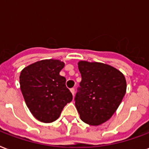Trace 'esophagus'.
Here are the masks:
<instances>
[{
  "label": "esophagus",
  "mask_w": 149,
  "mask_h": 149,
  "mask_svg": "<svg viewBox=\"0 0 149 149\" xmlns=\"http://www.w3.org/2000/svg\"><path fill=\"white\" fill-rule=\"evenodd\" d=\"M70 91H71V93H72V95H74V94H75V89H74V88H71V89H70Z\"/></svg>",
  "instance_id": "34e87169"
}]
</instances>
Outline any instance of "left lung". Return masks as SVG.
<instances>
[{"instance_id": "1", "label": "left lung", "mask_w": 149, "mask_h": 149, "mask_svg": "<svg viewBox=\"0 0 149 149\" xmlns=\"http://www.w3.org/2000/svg\"><path fill=\"white\" fill-rule=\"evenodd\" d=\"M81 74L75 105L84 123L98 126L106 122L120 105L127 91V81L120 70L102 62L79 61Z\"/></svg>"}]
</instances>
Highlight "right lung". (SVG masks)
Wrapping results in <instances>:
<instances>
[{"instance_id":"right-lung-1","label":"right lung","mask_w":149,"mask_h":149,"mask_svg":"<svg viewBox=\"0 0 149 149\" xmlns=\"http://www.w3.org/2000/svg\"><path fill=\"white\" fill-rule=\"evenodd\" d=\"M65 63L58 59L40 60L25 67L19 76L22 94L34 117L42 123L54 122L72 100L60 76Z\"/></svg>"}]
</instances>
